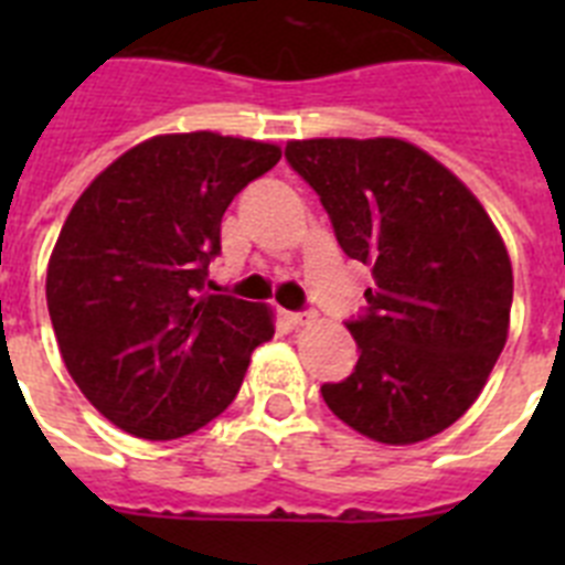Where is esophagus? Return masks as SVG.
I'll use <instances>...</instances> for the list:
<instances>
[{"mask_svg":"<svg viewBox=\"0 0 565 565\" xmlns=\"http://www.w3.org/2000/svg\"><path fill=\"white\" fill-rule=\"evenodd\" d=\"M286 319H288V326L302 328V326H308V322H311L313 313H308V311H288Z\"/></svg>","mask_w":565,"mask_h":565,"instance_id":"1","label":"esophagus"}]
</instances>
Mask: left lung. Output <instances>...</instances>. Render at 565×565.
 Instances as JSON below:
<instances>
[{
  "instance_id": "obj_1",
  "label": "left lung",
  "mask_w": 565,
  "mask_h": 565,
  "mask_svg": "<svg viewBox=\"0 0 565 565\" xmlns=\"http://www.w3.org/2000/svg\"><path fill=\"white\" fill-rule=\"evenodd\" d=\"M286 161L319 194L339 246L371 266L348 319L359 362L322 398L362 436L416 444L483 391L507 344L512 263L478 198L398 138L291 141Z\"/></svg>"
}]
</instances>
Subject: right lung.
I'll use <instances>...</instances> for the list:
<instances>
[{
	"mask_svg": "<svg viewBox=\"0 0 565 565\" xmlns=\"http://www.w3.org/2000/svg\"><path fill=\"white\" fill-rule=\"evenodd\" d=\"M279 154L217 132L158 135L70 209L47 266L50 322L78 391L124 433L169 441L201 430L274 337L266 306L201 291L223 212Z\"/></svg>",
	"mask_w": 565,
	"mask_h": 565,
	"instance_id": "1",
	"label": "right lung"
}]
</instances>
